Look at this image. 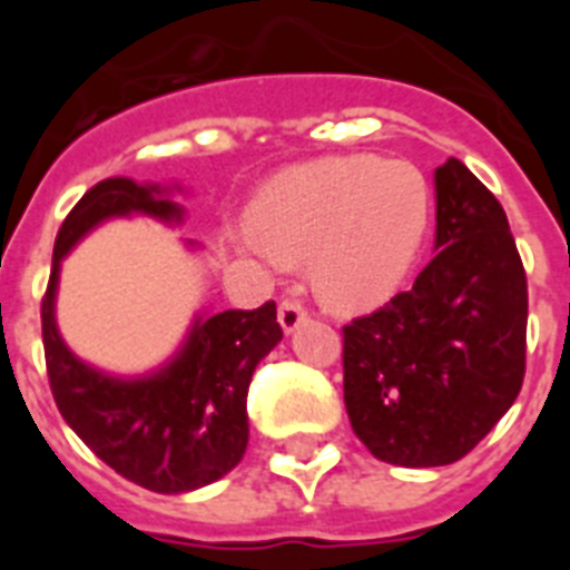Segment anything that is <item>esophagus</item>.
I'll return each mask as SVG.
<instances>
[{
  "label": "esophagus",
  "instance_id": "esophagus-1",
  "mask_svg": "<svg viewBox=\"0 0 570 570\" xmlns=\"http://www.w3.org/2000/svg\"><path fill=\"white\" fill-rule=\"evenodd\" d=\"M305 316H308V311L302 308L296 299H282L279 302V325H282V331H285V334H294L302 322H305Z\"/></svg>",
  "mask_w": 570,
  "mask_h": 570
}]
</instances>
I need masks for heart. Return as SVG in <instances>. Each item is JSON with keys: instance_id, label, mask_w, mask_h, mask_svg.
<instances>
[{"instance_id": "obj_1", "label": "heart", "mask_w": 570, "mask_h": 570, "mask_svg": "<svg viewBox=\"0 0 570 570\" xmlns=\"http://www.w3.org/2000/svg\"><path fill=\"white\" fill-rule=\"evenodd\" d=\"M262 254L308 259L328 308L367 311L414 268L428 228V183L411 163L340 156L276 176L248 214Z\"/></svg>"}]
</instances>
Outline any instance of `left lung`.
Masks as SVG:
<instances>
[{
  "instance_id": "8db88e82",
  "label": "left lung",
  "mask_w": 570,
  "mask_h": 570,
  "mask_svg": "<svg viewBox=\"0 0 570 570\" xmlns=\"http://www.w3.org/2000/svg\"><path fill=\"white\" fill-rule=\"evenodd\" d=\"M434 188V259L414 288L342 328L351 428L402 468L462 460L525 376L528 285L505 210L454 156Z\"/></svg>"
}]
</instances>
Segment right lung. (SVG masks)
<instances>
[{
	"label": "right lung",
	"instance_id": "1",
	"mask_svg": "<svg viewBox=\"0 0 570 570\" xmlns=\"http://www.w3.org/2000/svg\"><path fill=\"white\" fill-rule=\"evenodd\" d=\"M183 185L110 176L88 190L62 223L42 299V342L59 414L79 440L125 480L156 493H188L223 480L248 448V385L259 360L282 340L276 305L199 311L174 356L148 374L119 376L79 360L57 325L62 259L108 219L150 216L183 225L174 203ZM196 248V242H185Z\"/></svg>",
	"mask_w": 570,
	"mask_h": 570
}]
</instances>
